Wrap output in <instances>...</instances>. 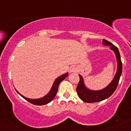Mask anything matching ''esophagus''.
<instances>
[{"label": "esophagus", "instance_id": "obj_1", "mask_svg": "<svg viewBox=\"0 0 131 131\" xmlns=\"http://www.w3.org/2000/svg\"><path fill=\"white\" fill-rule=\"evenodd\" d=\"M76 71H77V68L75 67V66L71 67L70 68V73H74Z\"/></svg>", "mask_w": 131, "mask_h": 131}]
</instances>
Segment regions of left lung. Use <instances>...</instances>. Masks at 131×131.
I'll use <instances>...</instances> for the list:
<instances>
[{"instance_id":"left-lung-1","label":"left lung","mask_w":131,"mask_h":131,"mask_svg":"<svg viewBox=\"0 0 131 131\" xmlns=\"http://www.w3.org/2000/svg\"><path fill=\"white\" fill-rule=\"evenodd\" d=\"M102 44L103 46H110V49L115 54L117 62V70L116 74L114 76L113 79L110 82V84L105 88L100 90H91L88 88L85 85L84 81V78L81 74H79V84H78L76 91L79 97L83 102L86 103H93V102H97L102 101L105 99H108L113 94L115 91L116 89L118 86L119 81L122 73V63L121 60L119 52L118 49L115 46H114L112 43L108 40L103 39Z\"/></svg>"}]
</instances>
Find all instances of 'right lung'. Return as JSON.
<instances>
[{"mask_svg": "<svg viewBox=\"0 0 131 131\" xmlns=\"http://www.w3.org/2000/svg\"><path fill=\"white\" fill-rule=\"evenodd\" d=\"M68 75V73H65V74L61 75V76H59L54 81L53 85H52V88H51L50 91L46 95L43 96V97H41V98L39 99H29V98H27V97H25L23 95H21L20 93L18 92L16 90V91L17 92V93L19 95H20L21 96L23 97V99H25V100H27L28 102H30V103H32V104L36 105H43L47 104V103H50V102L52 101V100H53V99L55 98V95H56L57 91H58V85H59L60 82L62 81L63 80H64L67 77Z\"/></svg>", "mask_w": 131, "mask_h": 131, "instance_id": "obj_1", "label": "right lung"}]
</instances>
